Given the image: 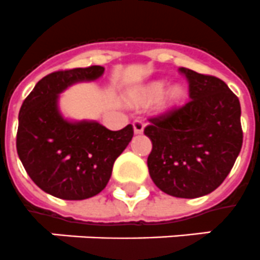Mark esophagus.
<instances>
[{
  "label": "esophagus",
  "mask_w": 260,
  "mask_h": 260,
  "mask_svg": "<svg viewBox=\"0 0 260 260\" xmlns=\"http://www.w3.org/2000/svg\"><path fill=\"white\" fill-rule=\"evenodd\" d=\"M133 127H134V134H142L143 133V123L141 120H136L134 123H133Z\"/></svg>",
  "instance_id": "esophagus-1"
}]
</instances>
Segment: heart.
<instances>
[{"label":"heart","instance_id":"heart-1","mask_svg":"<svg viewBox=\"0 0 260 260\" xmlns=\"http://www.w3.org/2000/svg\"><path fill=\"white\" fill-rule=\"evenodd\" d=\"M162 96L159 101L158 109L161 111H170L174 107H177L178 103L184 98V90L180 86H172L166 90V82L164 80H153L143 86L136 95L132 98V103L137 106L149 105L151 102L157 101Z\"/></svg>","mask_w":260,"mask_h":260}]
</instances>
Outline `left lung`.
Here are the masks:
<instances>
[{
	"label": "left lung",
	"instance_id": "left-lung-1",
	"mask_svg": "<svg viewBox=\"0 0 260 260\" xmlns=\"http://www.w3.org/2000/svg\"><path fill=\"white\" fill-rule=\"evenodd\" d=\"M190 101L145 128L153 145L147 168L166 194L196 199L225 180L243 143L240 103L223 80L180 68Z\"/></svg>",
	"mask_w": 260,
	"mask_h": 260
}]
</instances>
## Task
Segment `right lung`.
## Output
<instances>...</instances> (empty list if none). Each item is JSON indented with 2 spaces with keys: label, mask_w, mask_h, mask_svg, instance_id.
Segmentation results:
<instances>
[{
  "label": "right lung",
  "mask_w": 260,
  "mask_h": 260,
  "mask_svg": "<svg viewBox=\"0 0 260 260\" xmlns=\"http://www.w3.org/2000/svg\"><path fill=\"white\" fill-rule=\"evenodd\" d=\"M101 66L52 72L37 83L18 114L17 153L32 181L63 200H84L106 188L115 159L133 138L96 120H75L60 111V94L76 83L95 82Z\"/></svg>",
  "instance_id": "1"
}]
</instances>
